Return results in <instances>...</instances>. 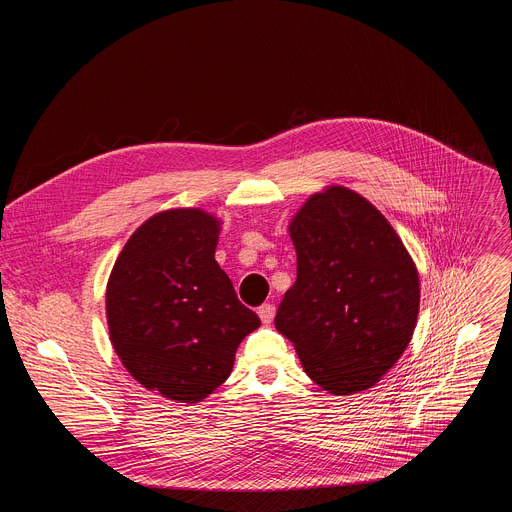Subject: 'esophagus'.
I'll list each match as a JSON object with an SVG mask.
<instances>
[{
	"label": "esophagus",
	"mask_w": 512,
	"mask_h": 512,
	"mask_svg": "<svg viewBox=\"0 0 512 512\" xmlns=\"http://www.w3.org/2000/svg\"><path fill=\"white\" fill-rule=\"evenodd\" d=\"M259 318L263 324H271V320L275 318V306L273 304H263L259 310H257Z\"/></svg>",
	"instance_id": "34e87169"
}]
</instances>
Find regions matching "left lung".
I'll list each match as a JSON object with an SVG mask.
<instances>
[{"instance_id": "obj_1", "label": "left lung", "mask_w": 512, "mask_h": 512, "mask_svg": "<svg viewBox=\"0 0 512 512\" xmlns=\"http://www.w3.org/2000/svg\"><path fill=\"white\" fill-rule=\"evenodd\" d=\"M298 279L275 328L306 375L332 395L375 387L411 342L419 273L391 223L344 186L312 194L289 223Z\"/></svg>"}]
</instances>
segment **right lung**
I'll list each match as a JSON object with an SVG mask.
<instances>
[{
	"instance_id": "right-lung-1",
	"label": "right lung",
	"mask_w": 512,
	"mask_h": 512,
	"mask_svg": "<svg viewBox=\"0 0 512 512\" xmlns=\"http://www.w3.org/2000/svg\"><path fill=\"white\" fill-rule=\"evenodd\" d=\"M221 218L162 210L139 225L107 281V326L127 373L148 391L198 403L221 387L241 340L261 326L214 259Z\"/></svg>"
}]
</instances>
